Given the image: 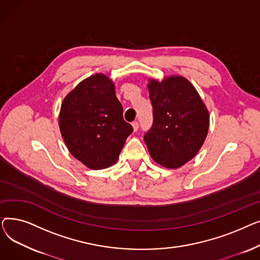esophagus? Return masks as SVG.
Returning a JSON list of instances; mask_svg holds the SVG:
<instances>
[{
	"instance_id": "esophagus-1",
	"label": "esophagus",
	"mask_w": 260,
	"mask_h": 260,
	"mask_svg": "<svg viewBox=\"0 0 260 260\" xmlns=\"http://www.w3.org/2000/svg\"><path fill=\"white\" fill-rule=\"evenodd\" d=\"M132 125H133V128H134L135 132L138 131V128H139V123H138L137 121H134V122L132 123Z\"/></svg>"
}]
</instances>
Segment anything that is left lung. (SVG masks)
I'll return each instance as SVG.
<instances>
[{
	"label": "left lung",
	"mask_w": 260,
	"mask_h": 260,
	"mask_svg": "<svg viewBox=\"0 0 260 260\" xmlns=\"http://www.w3.org/2000/svg\"><path fill=\"white\" fill-rule=\"evenodd\" d=\"M148 91L154 121L144 142L158 165L180 168L195 157L207 138L208 109L195 87L180 76L151 80Z\"/></svg>",
	"instance_id": "left-lung-1"
}]
</instances>
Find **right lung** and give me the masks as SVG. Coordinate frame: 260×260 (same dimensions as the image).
<instances>
[{"instance_id": "1", "label": "right lung", "mask_w": 260, "mask_h": 260, "mask_svg": "<svg viewBox=\"0 0 260 260\" xmlns=\"http://www.w3.org/2000/svg\"><path fill=\"white\" fill-rule=\"evenodd\" d=\"M59 125L68 151L91 170L115 165L133 133L113 82L102 74L83 80L66 95Z\"/></svg>"}]
</instances>
